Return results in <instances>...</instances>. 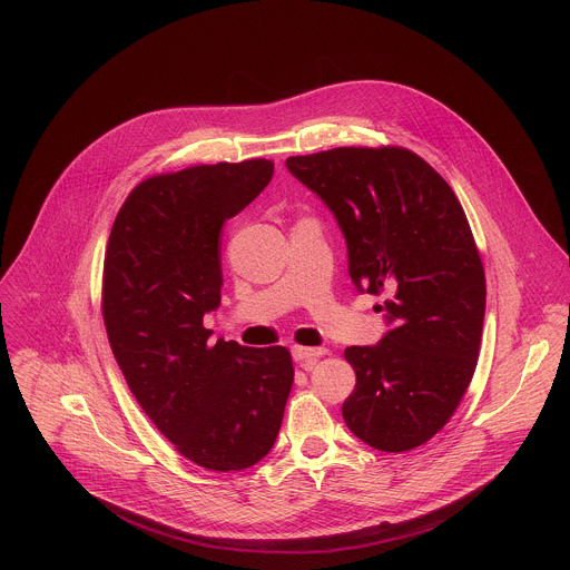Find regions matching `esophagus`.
I'll use <instances>...</instances> for the list:
<instances>
[{
	"label": "esophagus",
	"mask_w": 570,
	"mask_h": 570,
	"mask_svg": "<svg viewBox=\"0 0 570 570\" xmlns=\"http://www.w3.org/2000/svg\"><path fill=\"white\" fill-rule=\"evenodd\" d=\"M326 355V348H309V346H292V357L296 362H316L318 357Z\"/></svg>",
	"instance_id": "34e87169"
}]
</instances>
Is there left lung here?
I'll use <instances>...</instances> for the list:
<instances>
[{
    "label": "left lung",
    "mask_w": 570,
    "mask_h": 570,
    "mask_svg": "<svg viewBox=\"0 0 570 570\" xmlns=\"http://www.w3.org/2000/svg\"><path fill=\"white\" fill-rule=\"evenodd\" d=\"M285 166L335 217L355 289L386 294L384 337L344 351L357 382L342 416L375 450H412L448 423L476 371L485 272L468 217L407 149L340 147Z\"/></svg>",
    "instance_id": "8db88e82"
}]
</instances>
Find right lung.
<instances>
[{
    "label": "right lung",
    "mask_w": 570,
    "mask_h": 570,
    "mask_svg": "<svg viewBox=\"0 0 570 570\" xmlns=\"http://www.w3.org/2000/svg\"><path fill=\"white\" fill-rule=\"evenodd\" d=\"M274 164L193 166L149 177L122 204L105 254L102 318L138 404L193 463L239 472L274 445L294 384L289 351L208 344L222 305V230Z\"/></svg>",
    "instance_id": "add662e5"
}]
</instances>
